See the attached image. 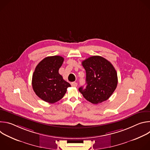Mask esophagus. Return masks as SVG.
<instances>
[{
  "label": "esophagus",
  "instance_id": "1",
  "mask_svg": "<svg viewBox=\"0 0 150 150\" xmlns=\"http://www.w3.org/2000/svg\"><path fill=\"white\" fill-rule=\"evenodd\" d=\"M71 85L72 87H76L77 86L78 83H77L76 82H72L71 83Z\"/></svg>",
  "mask_w": 150,
  "mask_h": 150
}]
</instances>
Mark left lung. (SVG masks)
I'll use <instances>...</instances> for the list:
<instances>
[{"label":"left lung","mask_w":150,"mask_h":150,"mask_svg":"<svg viewBox=\"0 0 150 150\" xmlns=\"http://www.w3.org/2000/svg\"><path fill=\"white\" fill-rule=\"evenodd\" d=\"M82 65L86 72L87 86L79 91L83 97L96 104L109 99L117 85V72L112 64L101 56H93L82 61Z\"/></svg>","instance_id":"8db88e82"}]
</instances>
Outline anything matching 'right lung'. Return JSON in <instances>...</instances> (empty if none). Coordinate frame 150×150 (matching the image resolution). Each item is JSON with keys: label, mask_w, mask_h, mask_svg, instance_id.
<instances>
[{"label": "right lung", "mask_w": 150, "mask_h": 150, "mask_svg": "<svg viewBox=\"0 0 150 150\" xmlns=\"http://www.w3.org/2000/svg\"><path fill=\"white\" fill-rule=\"evenodd\" d=\"M64 59L60 56H49L37 65L32 78V86L36 95L43 101L54 103L62 99L71 87L59 73Z\"/></svg>", "instance_id": "right-lung-1"}]
</instances>
